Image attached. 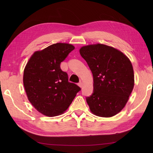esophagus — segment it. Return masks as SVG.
Returning <instances> with one entry per match:
<instances>
[{"instance_id":"34e87169","label":"esophagus","mask_w":153,"mask_h":153,"mask_svg":"<svg viewBox=\"0 0 153 153\" xmlns=\"http://www.w3.org/2000/svg\"><path fill=\"white\" fill-rule=\"evenodd\" d=\"M78 85L80 87H83V83L82 82H79L78 83Z\"/></svg>"}]
</instances>
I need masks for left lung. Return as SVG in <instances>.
Here are the masks:
<instances>
[{
  "mask_svg": "<svg viewBox=\"0 0 153 153\" xmlns=\"http://www.w3.org/2000/svg\"><path fill=\"white\" fill-rule=\"evenodd\" d=\"M79 53L93 74V91L86 97L91 111L100 117H112L125 106L134 89V74L129 58L105 45L84 46Z\"/></svg>",
  "mask_w": 153,
  "mask_h": 153,
  "instance_id": "obj_1",
  "label": "left lung"
}]
</instances>
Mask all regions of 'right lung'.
<instances>
[{"mask_svg": "<svg viewBox=\"0 0 153 153\" xmlns=\"http://www.w3.org/2000/svg\"><path fill=\"white\" fill-rule=\"evenodd\" d=\"M75 48L70 44L56 43L32 55L24 71L27 98L35 109L47 116L63 113L81 88L69 82L60 63Z\"/></svg>", "mask_w": 153, "mask_h": 153, "instance_id": "obj_1", "label": "right lung"}]
</instances>
